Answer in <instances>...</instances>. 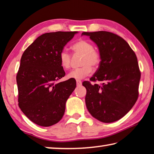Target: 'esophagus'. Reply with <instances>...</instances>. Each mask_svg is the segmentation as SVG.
Masks as SVG:
<instances>
[{"instance_id":"1","label":"esophagus","mask_w":154,"mask_h":154,"mask_svg":"<svg viewBox=\"0 0 154 154\" xmlns=\"http://www.w3.org/2000/svg\"><path fill=\"white\" fill-rule=\"evenodd\" d=\"M76 83H77V86H81L82 82L81 80L77 79V80H76Z\"/></svg>"}]
</instances>
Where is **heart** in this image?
I'll return each mask as SVG.
<instances>
[{
  "label": "heart",
  "mask_w": 154,
  "mask_h": 154,
  "mask_svg": "<svg viewBox=\"0 0 154 154\" xmlns=\"http://www.w3.org/2000/svg\"><path fill=\"white\" fill-rule=\"evenodd\" d=\"M71 49L74 54L81 55L79 68H75L68 75L70 79H81L91 73L92 68H97L101 63V55L94 49L93 45L88 41L79 40L72 46ZM61 66L64 70L69 69L71 64V56L66 50L61 51L59 56Z\"/></svg>",
  "instance_id": "obj_1"
}]
</instances>
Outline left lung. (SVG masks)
Segmentation results:
<instances>
[{
	"mask_svg": "<svg viewBox=\"0 0 154 154\" xmlns=\"http://www.w3.org/2000/svg\"><path fill=\"white\" fill-rule=\"evenodd\" d=\"M98 46L101 63L86 88V105L90 114L103 123H112L132 108L138 97L140 79L137 57L128 43L108 31L83 32Z\"/></svg>",
	"mask_w": 154,
	"mask_h": 154,
	"instance_id": "8db88e82",
	"label": "left lung"
}]
</instances>
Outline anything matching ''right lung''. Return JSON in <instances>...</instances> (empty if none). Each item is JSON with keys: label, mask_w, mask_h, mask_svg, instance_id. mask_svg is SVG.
<instances>
[{"label": "right lung", "mask_w": 154, "mask_h": 154, "mask_svg": "<svg viewBox=\"0 0 154 154\" xmlns=\"http://www.w3.org/2000/svg\"><path fill=\"white\" fill-rule=\"evenodd\" d=\"M77 33H44L22 55L16 75L18 106L29 120L38 125L49 127L62 119L66 102L76 87L73 79L57 82L65 76L60 53Z\"/></svg>", "instance_id": "right-lung-1"}]
</instances>
